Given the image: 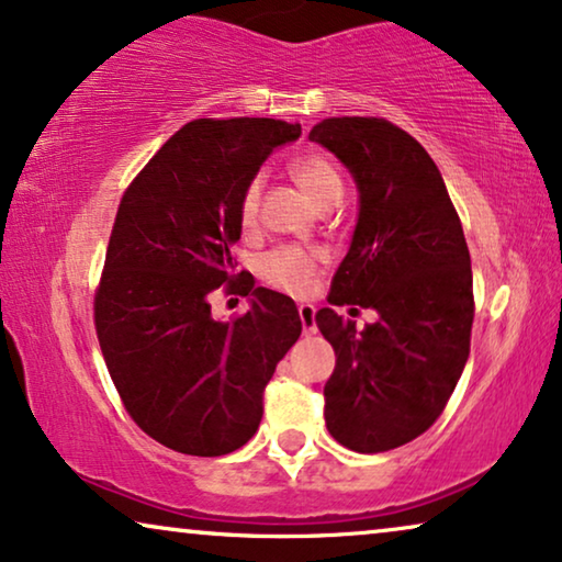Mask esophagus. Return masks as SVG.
I'll return each instance as SVG.
<instances>
[{"mask_svg":"<svg viewBox=\"0 0 562 562\" xmlns=\"http://www.w3.org/2000/svg\"><path fill=\"white\" fill-rule=\"evenodd\" d=\"M314 314H317V310H314L312 304H302V306H299V319H302L304 335H314V333H317V319H314Z\"/></svg>","mask_w":562,"mask_h":562,"instance_id":"obj_1","label":"esophagus"}]
</instances>
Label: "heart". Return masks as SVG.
Wrapping results in <instances>:
<instances>
[{"instance_id":"b5f03b06","label":"heart","mask_w":562,"mask_h":562,"mask_svg":"<svg viewBox=\"0 0 562 562\" xmlns=\"http://www.w3.org/2000/svg\"><path fill=\"white\" fill-rule=\"evenodd\" d=\"M289 173L306 191L317 206L333 204L342 194V176L333 160L322 153H302L289 164ZM260 196H263V176H252L240 191L237 202V217L245 229H252L258 222ZM325 263V252L317 248H302V245H281L266 252L258 263V273L268 286L286 291V294L304 296L310 294L317 281L319 266Z\"/></svg>"}]
</instances>
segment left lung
<instances>
[{
  "mask_svg": "<svg viewBox=\"0 0 562 562\" xmlns=\"http://www.w3.org/2000/svg\"><path fill=\"white\" fill-rule=\"evenodd\" d=\"M310 140L333 150L360 191L327 302L379 314L358 333L329 306L317 312L337 356L325 422L345 448L386 452L435 425L463 373L475 314L471 252L435 160L394 122L329 117Z\"/></svg>",
  "mask_w": 562,
  "mask_h": 562,
  "instance_id": "obj_1",
  "label": "left lung"
}]
</instances>
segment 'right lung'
I'll list each match as a JSON object with an SVG mask.
<instances>
[{
  "label": "right lung",
  "mask_w": 562,
  "mask_h": 562,
  "mask_svg": "<svg viewBox=\"0 0 562 562\" xmlns=\"http://www.w3.org/2000/svg\"><path fill=\"white\" fill-rule=\"evenodd\" d=\"M299 135L283 120H194L120 199L94 294L99 348L135 425L183 456H227L256 435L276 363L302 335L296 304L233 258L243 187ZM217 288L250 293L251 310L214 321Z\"/></svg>",
  "instance_id": "obj_1"
}]
</instances>
